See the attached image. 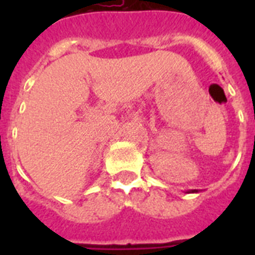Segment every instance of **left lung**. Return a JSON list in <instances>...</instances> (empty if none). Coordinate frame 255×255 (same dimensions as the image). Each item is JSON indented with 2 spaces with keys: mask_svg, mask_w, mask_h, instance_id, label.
Returning <instances> with one entry per match:
<instances>
[{
  "mask_svg": "<svg viewBox=\"0 0 255 255\" xmlns=\"http://www.w3.org/2000/svg\"><path fill=\"white\" fill-rule=\"evenodd\" d=\"M194 192H198V190H196V189H194V190H192V193H194Z\"/></svg>",
  "mask_w": 255,
  "mask_h": 255,
  "instance_id": "left-lung-1",
  "label": "left lung"
}]
</instances>
